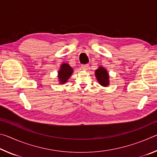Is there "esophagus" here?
I'll list each match as a JSON object with an SVG mask.
<instances>
[{"label":"esophagus","mask_w":157,"mask_h":157,"mask_svg":"<svg viewBox=\"0 0 157 157\" xmlns=\"http://www.w3.org/2000/svg\"><path fill=\"white\" fill-rule=\"evenodd\" d=\"M89 64H84V65H82V70H84V71L87 70V69L89 68Z\"/></svg>","instance_id":"34e87169"}]
</instances>
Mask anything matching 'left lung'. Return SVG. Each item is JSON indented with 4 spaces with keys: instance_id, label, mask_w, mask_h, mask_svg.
Returning <instances> with one entry per match:
<instances>
[{
    "instance_id": "left-lung-1",
    "label": "left lung",
    "mask_w": 157,
    "mask_h": 157,
    "mask_svg": "<svg viewBox=\"0 0 157 157\" xmlns=\"http://www.w3.org/2000/svg\"><path fill=\"white\" fill-rule=\"evenodd\" d=\"M95 76L102 86H106L109 84V74L103 67H100L95 71Z\"/></svg>"
}]
</instances>
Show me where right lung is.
I'll return each mask as SVG.
<instances>
[{
  "label": "right lung",
  "mask_w": 157,
  "mask_h": 157,
  "mask_svg": "<svg viewBox=\"0 0 157 157\" xmlns=\"http://www.w3.org/2000/svg\"><path fill=\"white\" fill-rule=\"evenodd\" d=\"M73 73V68L69 66L68 63H63L61 66L60 70L58 74L59 76L58 78H59V82L61 84H63L67 82L68 79L70 78L71 75H72Z\"/></svg>",
  "instance_id": "add662e5"
}]
</instances>
